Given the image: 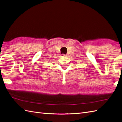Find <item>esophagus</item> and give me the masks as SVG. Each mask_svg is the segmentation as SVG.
Segmentation results:
<instances>
[{"instance_id":"34e87169","label":"esophagus","mask_w":122,"mask_h":122,"mask_svg":"<svg viewBox=\"0 0 122 122\" xmlns=\"http://www.w3.org/2000/svg\"><path fill=\"white\" fill-rule=\"evenodd\" d=\"M62 55H63V56H65V54H62Z\"/></svg>"}]
</instances>
